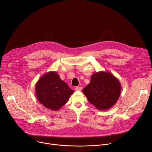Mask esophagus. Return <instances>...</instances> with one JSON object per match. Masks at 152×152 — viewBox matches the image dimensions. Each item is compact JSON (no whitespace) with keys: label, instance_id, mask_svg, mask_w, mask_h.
<instances>
[{"label":"esophagus","instance_id":"obj_1","mask_svg":"<svg viewBox=\"0 0 152 152\" xmlns=\"http://www.w3.org/2000/svg\"><path fill=\"white\" fill-rule=\"evenodd\" d=\"M82 87H80V86H76L75 87V90H77V91H81L82 90Z\"/></svg>","mask_w":152,"mask_h":152}]
</instances>
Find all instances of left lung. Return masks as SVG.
<instances>
[{
  "label": "left lung",
  "instance_id": "left-lung-1",
  "mask_svg": "<svg viewBox=\"0 0 152 152\" xmlns=\"http://www.w3.org/2000/svg\"><path fill=\"white\" fill-rule=\"evenodd\" d=\"M119 80L110 72H96L83 92L88 101L98 110H108L114 105L121 94Z\"/></svg>",
  "mask_w": 152,
  "mask_h": 152
}]
</instances>
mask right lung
I'll list each match as a JSON object with an SVG mask.
<instances>
[{"instance_id": "obj_1", "label": "right lung", "mask_w": 152, "mask_h": 152, "mask_svg": "<svg viewBox=\"0 0 152 152\" xmlns=\"http://www.w3.org/2000/svg\"><path fill=\"white\" fill-rule=\"evenodd\" d=\"M38 101L46 108L58 110L67 102L74 91L55 71L45 74L35 84Z\"/></svg>"}]
</instances>
